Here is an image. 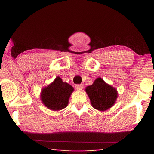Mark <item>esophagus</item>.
<instances>
[{
  "mask_svg": "<svg viewBox=\"0 0 154 154\" xmlns=\"http://www.w3.org/2000/svg\"><path fill=\"white\" fill-rule=\"evenodd\" d=\"M75 88H76V90H82L83 89V85L82 84H77V85H75Z\"/></svg>",
  "mask_w": 154,
  "mask_h": 154,
  "instance_id": "34e87169",
  "label": "esophagus"
}]
</instances>
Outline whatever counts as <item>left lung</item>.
<instances>
[{
	"label": "left lung",
	"mask_w": 154,
	"mask_h": 154,
	"mask_svg": "<svg viewBox=\"0 0 154 154\" xmlns=\"http://www.w3.org/2000/svg\"><path fill=\"white\" fill-rule=\"evenodd\" d=\"M90 103L94 108L103 111L113 106L118 98V92L116 88L107 84L103 79L98 77L93 84L85 88Z\"/></svg>",
	"instance_id": "left-lung-1"
}]
</instances>
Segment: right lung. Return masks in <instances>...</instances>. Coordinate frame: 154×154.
I'll return each instance as SVG.
<instances>
[{"mask_svg": "<svg viewBox=\"0 0 154 154\" xmlns=\"http://www.w3.org/2000/svg\"><path fill=\"white\" fill-rule=\"evenodd\" d=\"M73 88L60 77H57L53 82L41 90V100L47 108L59 111L66 107Z\"/></svg>", "mask_w": 154, "mask_h": 154, "instance_id": "right-lung-1", "label": "right lung"}]
</instances>
